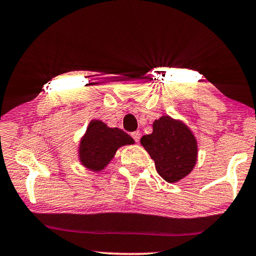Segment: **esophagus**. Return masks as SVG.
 <instances>
[{
    "label": "esophagus",
    "instance_id": "obj_1",
    "mask_svg": "<svg viewBox=\"0 0 256 256\" xmlns=\"http://www.w3.org/2000/svg\"><path fill=\"white\" fill-rule=\"evenodd\" d=\"M131 136L133 139H134V142H139V139H140V132L139 131H134V132H132L131 133Z\"/></svg>",
    "mask_w": 256,
    "mask_h": 256
}]
</instances>
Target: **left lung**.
I'll return each instance as SVG.
<instances>
[{"instance_id": "left-lung-1", "label": "left lung", "mask_w": 256, "mask_h": 256, "mask_svg": "<svg viewBox=\"0 0 256 256\" xmlns=\"http://www.w3.org/2000/svg\"><path fill=\"white\" fill-rule=\"evenodd\" d=\"M164 181L178 182L186 178L197 160V142L181 120L162 116L153 123V132L140 139Z\"/></svg>"}]
</instances>
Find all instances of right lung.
<instances>
[{
    "label": "right lung",
    "instance_id": "obj_1",
    "mask_svg": "<svg viewBox=\"0 0 256 256\" xmlns=\"http://www.w3.org/2000/svg\"><path fill=\"white\" fill-rule=\"evenodd\" d=\"M131 144H134V140L123 130L108 128L100 120H92L80 142L78 156L86 168L100 172L112 160L120 147Z\"/></svg>",
    "mask_w": 256,
    "mask_h": 256
}]
</instances>
